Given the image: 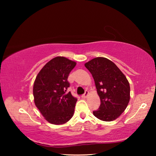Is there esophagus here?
Masks as SVG:
<instances>
[{"mask_svg": "<svg viewBox=\"0 0 156 156\" xmlns=\"http://www.w3.org/2000/svg\"><path fill=\"white\" fill-rule=\"evenodd\" d=\"M88 95H89V92L87 91H86L85 93H84L83 95H82L81 97L83 98H86L88 96Z\"/></svg>", "mask_w": 156, "mask_h": 156, "instance_id": "1", "label": "esophagus"}]
</instances>
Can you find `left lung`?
<instances>
[{
	"label": "left lung",
	"mask_w": 156,
	"mask_h": 156,
	"mask_svg": "<svg viewBox=\"0 0 156 156\" xmlns=\"http://www.w3.org/2000/svg\"><path fill=\"white\" fill-rule=\"evenodd\" d=\"M94 79L100 99L99 109L93 113L98 119L109 122L124 112L130 100V86L123 73L110 60L98 57L84 64Z\"/></svg>",
	"instance_id": "1"
}]
</instances>
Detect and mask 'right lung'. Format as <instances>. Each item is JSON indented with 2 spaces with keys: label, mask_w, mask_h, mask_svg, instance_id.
<instances>
[{
  "label": "right lung",
  "mask_w": 156,
  "mask_h": 156,
  "mask_svg": "<svg viewBox=\"0 0 156 156\" xmlns=\"http://www.w3.org/2000/svg\"><path fill=\"white\" fill-rule=\"evenodd\" d=\"M76 65L58 56L44 66L34 81V102L43 117L54 125H62L72 118L77 98L67 92L68 76Z\"/></svg>",
  "instance_id": "1"
}]
</instances>
